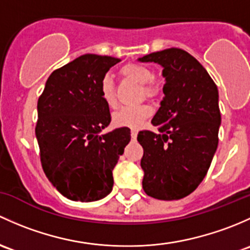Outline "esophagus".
Instances as JSON below:
<instances>
[{"instance_id":"esophagus-1","label":"esophagus","mask_w":250,"mask_h":250,"mask_svg":"<svg viewBox=\"0 0 250 250\" xmlns=\"http://www.w3.org/2000/svg\"><path fill=\"white\" fill-rule=\"evenodd\" d=\"M131 137H132V140H136V138H137V131L136 130L131 131Z\"/></svg>"}]
</instances>
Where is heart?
Listing matches in <instances>:
<instances>
[{
  "instance_id": "b5f03b06",
  "label": "heart",
  "mask_w": 250,
  "mask_h": 250,
  "mask_svg": "<svg viewBox=\"0 0 250 250\" xmlns=\"http://www.w3.org/2000/svg\"><path fill=\"white\" fill-rule=\"evenodd\" d=\"M120 76L126 79L142 84V95L154 99L160 92V86L154 81V72L140 63H127L120 68ZM100 95L104 104L109 108L118 106L114 84L109 76H104L100 83ZM153 114V108L149 104H138L132 107H123L113 114V124L119 127L140 128L144 120Z\"/></svg>"
}]
</instances>
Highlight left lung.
I'll use <instances>...</instances> for the list:
<instances>
[{
    "label": "left lung",
    "mask_w": 250,
    "mask_h": 250,
    "mask_svg": "<svg viewBox=\"0 0 250 250\" xmlns=\"http://www.w3.org/2000/svg\"><path fill=\"white\" fill-rule=\"evenodd\" d=\"M163 66L164 99L151 124L143 130L141 167L143 190L158 200L191 194L207 174L218 146L221 123L218 87L205 67L185 50L169 48L138 59Z\"/></svg>",
    "instance_id": "1"
}]
</instances>
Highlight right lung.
Listing matches in <instances>:
<instances>
[{
	"label": "right lung",
	"instance_id": "obj_1",
	"mask_svg": "<svg viewBox=\"0 0 250 250\" xmlns=\"http://www.w3.org/2000/svg\"><path fill=\"white\" fill-rule=\"evenodd\" d=\"M120 59L85 54L49 76L38 99L36 137L43 171L60 194L73 201L106 197L113 168L130 142V128L104 133L109 107L100 83Z\"/></svg>",
	"mask_w": 250,
	"mask_h": 250
}]
</instances>
